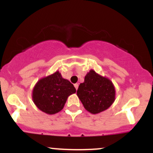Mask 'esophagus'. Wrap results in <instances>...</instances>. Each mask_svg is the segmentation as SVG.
<instances>
[{"label": "esophagus", "mask_w": 153, "mask_h": 153, "mask_svg": "<svg viewBox=\"0 0 153 153\" xmlns=\"http://www.w3.org/2000/svg\"><path fill=\"white\" fill-rule=\"evenodd\" d=\"M74 86H75V89H76V90H78V83H75V84H74Z\"/></svg>", "instance_id": "1"}]
</instances>
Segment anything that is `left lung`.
I'll list each match as a JSON object with an SVG mask.
<instances>
[{"mask_svg":"<svg viewBox=\"0 0 153 153\" xmlns=\"http://www.w3.org/2000/svg\"><path fill=\"white\" fill-rule=\"evenodd\" d=\"M77 96L84 108L93 114L106 110L115 101V88L108 78L91 70L80 84Z\"/></svg>","mask_w":153,"mask_h":153,"instance_id":"obj_1","label":"left lung"}]
</instances>
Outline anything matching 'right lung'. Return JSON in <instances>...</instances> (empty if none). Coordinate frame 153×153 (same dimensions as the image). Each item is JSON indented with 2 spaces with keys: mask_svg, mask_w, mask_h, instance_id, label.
Returning <instances> with one entry per match:
<instances>
[{
  "mask_svg": "<svg viewBox=\"0 0 153 153\" xmlns=\"http://www.w3.org/2000/svg\"><path fill=\"white\" fill-rule=\"evenodd\" d=\"M75 92L74 85L56 71L38 80L33 88L32 100L42 111L54 114L62 109L68 96Z\"/></svg>",
  "mask_w": 153,
  "mask_h": 153,
  "instance_id": "add662e5",
  "label": "right lung"
}]
</instances>
